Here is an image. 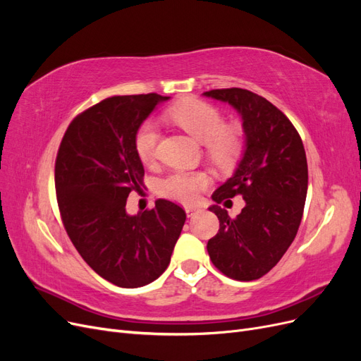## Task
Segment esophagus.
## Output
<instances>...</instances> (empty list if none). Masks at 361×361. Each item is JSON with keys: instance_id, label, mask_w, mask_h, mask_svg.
Listing matches in <instances>:
<instances>
[{"instance_id": "esophagus-1", "label": "esophagus", "mask_w": 361, "mask_h": 361, "mask_svg": "<svg viewBox=\"0 0 361 361\" xmlns=\"http://www.w3.org/2000/svg\"><path fill=\"white\" fill-rule=\"evenodd\" d=\"M185 212H187L188 216H191V215H194L195 212H199V207H195V206H185Z\"/></svg>"}]
</instances>
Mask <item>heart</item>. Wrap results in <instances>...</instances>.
<instances>
[{
  "instance_id": "b5f03b06",
  "label": "heart",
  "mask_w": 361,
  "mask_h": 361,
  "mask_svg": "<svg viewBox=\"0 0 361 361\" xmlns=\"http://www.w3.org/2000/svg\"><path fill=\"white\" fill-rule=\"evenodd\" d=\"M170 118L183 130L204 143L206 154L220 167H228L241 157L244 140L241 130L224 126V118L215 106L199 99H187L170 108ZM159 140V128L154 120L141 123L134 135V149L143 162L154 161ZM207 179L200 171H173L159 180L161 195L171 200L191 203L204 188Z\"/></svg>"
}]
</instances>
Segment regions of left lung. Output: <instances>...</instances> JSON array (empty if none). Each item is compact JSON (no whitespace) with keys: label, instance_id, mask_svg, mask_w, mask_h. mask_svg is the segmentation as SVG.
I'll list each match as a JSON object with an SVG mask.
<instances>
[{"label":"left lung","instance_id":"left-lung-1","mask_svg":"<svg viewBox=\"0 0 361 361\" xmlns=\"http://www.w3.org/2000/svg\"><path fill=\"white\" fill-rule=\"evenodd\" d=\"M203 94L232 105L245 134L233 176L212 194L209 211L220 220V231L207 241V253L224 276L257 280L277 265L297 236L309 182L305 150L290 120L265 97L238 87ZM235 195H243L246 206L231 219L219 203Z\"/></svg>","mask_w":361,"mask_h":361}]
</instances>
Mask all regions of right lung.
I'll use <instances>...</instances> for the list:
<instances>
[{"instance_id":"1","label":"right lung","mask_w":361,"mask_h":361,"mask_svg":"<svg viewBox=\"0 0 361 361\" xmlns=\"http://www.w3.org/2000/svg\"><path fill=\"white\" fill-rule=\"evenodd\" d=\"M167 99L157 93L106 97L72 120L57 154L64 228L87 265L120 288L149 285L167 269L187 218L164 199L154 209L126 212L129 192L140 190L145 176L135 130Z\"/></svg>"}]
</instances>
